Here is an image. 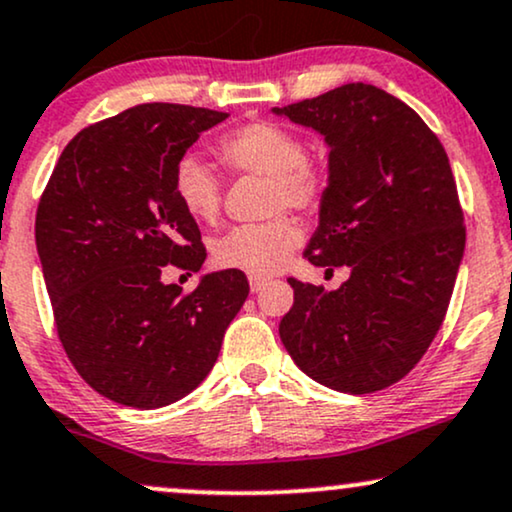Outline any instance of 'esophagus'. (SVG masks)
Segmentation results:
<instances>
[{"mask_svg": "<svg viewBox=\"0 0 512 512\" xmlns=\"http://www.w3.org/2000/svg\"><path fill=\"white\" fill-rule=\"evenodd\" d=\"M266 285H268V282L263 280V277H249V287H251V292H254V294L263 292V289H266Z\"/></svg>", "mask_w": 512, "mask_h": 512, "instance_id": "obj_1", "label": "esophagus"}]
</instances>
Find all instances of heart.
I'll use <instances>...</instances> for the list:
<instances>
[{
  "label": "heart",
  "mask_w": 512,
  "mask_h": 512,
  "mask_svg": "<svg viewBox=\"0 0 512 512\" xmlns=\"http://www.w3.org/2000/svg\"><path fill=\"white\" fill-rule=\"evenodd\" d=\"M227 166L270 180V208H315L323 194L318 168L306 161V149L294 132L275 123H249L218 142ZM175 194L194 220L211 223L220 208V182L199 156H182L173 175ZM299 244V227L285 216L256 225H239L213 242V261L220 268L251 277H268L285 268Z\"/></svg>",
  "instance_id": "b5f03b06"
}]
</instances>
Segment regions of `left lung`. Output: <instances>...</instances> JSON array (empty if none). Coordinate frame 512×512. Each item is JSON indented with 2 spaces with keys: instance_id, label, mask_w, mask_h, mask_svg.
<instances>
[{
  "instance_id": "1",
  "label": "left lung",
  "mask_w": 512,
  "mask_h": 512,
  "mask_svg": "<svg viewBox=\"0 0 512 512\" xmlns=\"http://www.w3.org/2000/svg\"><path fill=\"white\" fill-rule=\"evenodd\" d=\"M327 149V187L304 256L349 266L339 289L289 280L280 339L315 382L370 394L406 377L444 323L465 227L449 156L401 99L349 82L273 109Z\"/></svg>"
}]
</instances>
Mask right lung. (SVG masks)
Segmentation results:
<instances>
[{
	"mask_svg": "<svg viewBox=\"0 0 512 512\" xmlns=\"http://www.w3.org/2000/svg\"><path fill=\"white\" fill-rule=\"evenodd\" d=\"M227 113L140 104L80 130L63 149L35 218L56 330L80 377L106 399L161 408L197 389L244 306L239 270L194 292L163 266L199 273L201 232L175 194V166Z\"/></svg>",
	"mask_w": 512,
	"mask_h": 512,
	"instance_id": "right-lung-1",
	"label": "right lung"
}]
</instances>
